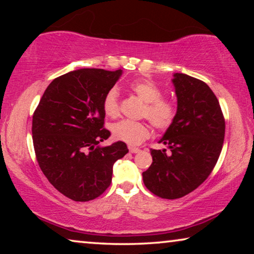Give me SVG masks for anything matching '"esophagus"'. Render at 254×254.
<instances>
[{
	"label": "esophagus",
	"mask_w": 254,
	"mask_h": 254,
	"mask_svg": "<svg viewBox=\"0 0 254 254\" xmlns=\"http://www.w3.org/2000/svg\"><path fill=\"white\" fill-rule=\"evenodd\" d=\"M128 150H130L131 153H137L140 151L139 148H134V147H128Z\"/></svg>",
	"instance_id": "esophagus-1"
}]
</instances>
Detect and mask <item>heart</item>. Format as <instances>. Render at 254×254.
Returning a JSON list of instances; mask_svg holds the SVG:
<instances>
[{"label": "heart", "mask_w": 254, "mask_h": 254, "mask_svg": "<svg viewBox=\"0 0 254 254\" xmlns=\"http://www.w3.org/2000/svg\"><path fill=\"white\" fill-rule=\"evenodd\" d=\"M130 89L144 104L142 117L147 118L157 128H167L171 126L176 118V106L171 101L162 98V91L150 80L133 81ZM118 91L111 88L103 100V110L106 117L117 118L120 114ZM112 135L115 140L122 141L131 145L140 144L150 136V127L144 122H134L123 120L114 123L111 127Z\"/></svg>", "instance_id": "1"}]
</instances>
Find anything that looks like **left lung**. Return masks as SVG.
<instances>
[{"instance_id": "obj_1", "label": "left lung", "mask_w": 254, "mask_h": 254, "mask_svg": "<svg viewBox=\"0 0 254 254\" xmlns=\"http://www.w3.org/2000/svg\"><path fill=\"white\" fill-rule=\"evenodd\" d=\"M177 96V112L159 140L169 149H151L152 163L142 174L150 191L176 199L203 184L220 157L225 121L218 100L207 84L182 72L171 79Z\"/></svg>"}]
</instances>
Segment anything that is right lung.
<instances>
[{"label":"right lung","instance_id":"add662e5","mask_svg":"<svg viewBox=\"0 0 254 254\" xmlns=\"http://www.w3.org/2000/svg\"><path fill=\"white\" fill-rule=\"evenodd\" d=\"M122 72L83 68L59 76L33 113L38 163L49 183L75 201L102 195L111 185L114 162L128 152L122 141L100 145L111 135L103 128V100Z\"/></svg>","mask_w":254,"mask_h":254}]
</instances>
